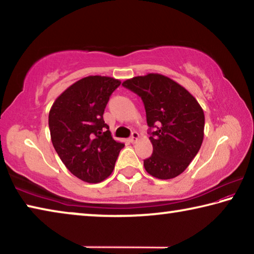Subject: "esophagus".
<instances>
[{"label": "esophagus", "instance_id": "esophagus-1", "mask_svg": "<svg viewBox=\"0 0 254 254\" xmlns=\"http://www.w3.org/2000/svg\"><path fill=\"white\" fill-rule=\"evenodd\" d=\"M137 140H139V133L135 132V131L132 132V134L130 136V139H128V141H130L131 143H135Z\"/></svg>", "mask_w": 254, "mask_h": 254}]
</instances>
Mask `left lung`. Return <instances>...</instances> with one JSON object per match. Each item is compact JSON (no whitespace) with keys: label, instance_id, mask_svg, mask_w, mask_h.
<instances>
[{"label":"left lung","instance_id":"8db88e82","mask_svg":"<svg viewBox=\"0 0 254 254\" xmlns=\"http://www.w3.org/2000/svg\"><path fill=\"white\" fill-rule=\"evenodd\" d=\"M124 87L144 104L153 147L144 169L158 179H171L186 170L204 139L205 115L196 98L177 81L160 74L127 79Z\"/></svg>","mask_w":254,"mask_h":254}]
</instances>
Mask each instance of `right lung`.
Listing matches in <instances>:
<instances>
[{
	"label": "right lung",
	"instance_id": "right-lung-1",
	"mask_svg": "<svg viewBox=\"0 0 254 254\" xmlns=\"http://www.w3.org/2000/svg\"><path fill=\"white\" fill-rule=\"evenodd\" d=\"M121 80L87 76L56 98L49 112L51 142L64 165L77 178L96 184L106 179L124 143L115 141L103 114Z\"/></svg>",
	"mask_w": 254,
	"mask_h": 254
}]
</instances>
